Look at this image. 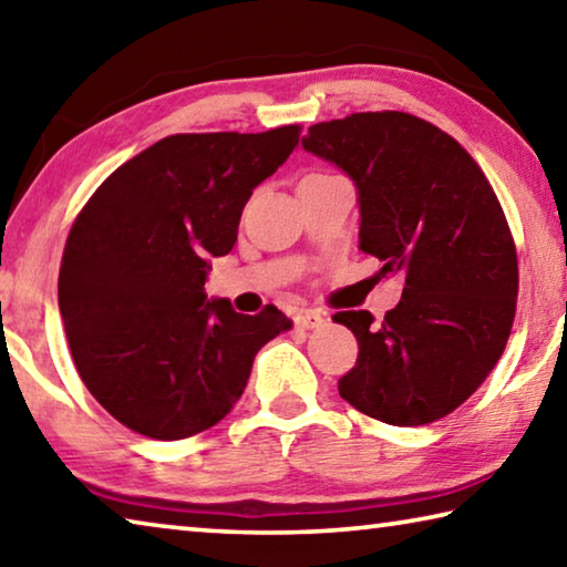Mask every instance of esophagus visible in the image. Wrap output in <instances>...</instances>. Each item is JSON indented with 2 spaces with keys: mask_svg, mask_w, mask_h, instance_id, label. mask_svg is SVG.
<instances>
[{
  "mask_svg": "<svg viewBox=\"0 0 567 567\" xmlns=\"http://www.w3.org/2000/svg\"><path fill=\"white\" fill-rule=\"evenodd\" d=\"M324 322H328V320H324V315L318 312V310H302V312L295 315V324L300 330H318V328H322Z\"/></svg>",
  "mask_w": 567,
  "mask_h": 567,
  "instance_id": "34e87169",
  "label": "esophagus"
}]
</instances>
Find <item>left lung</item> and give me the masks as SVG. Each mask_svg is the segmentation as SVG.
<instances>
[{
	"mask_svg": "<svg viewBox=\"0 0 567 567\" xmlns=\"http://www.w3.org/2000/svg\"><path fill=\"white\" fill-rule=\"evenodd\" d=\"M302 147L354 182L360 249L405 277L382 322L368 310L332 318L360 348L342 400L400 427L450 415L491 375L515 320L517 255L491 182L460 142L408 112L312 124Z\"/></svg>",
	"mask_w": 567,
	"mask_h": 567,
	"instance_id": "obj_1",
	"label": "left lung"
}]
</instances>
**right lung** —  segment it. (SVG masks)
Wrapping results in <instances>:
<instances>
[{"instance_id":"add662e5","label":"right lung","mask_w":567,"mask_h":567,"mask_svg":"<svg viewBox=\"0 0 567 567\" xmlns=\"http://www.w3.org/2000/svg\"><path fill=\"white\" fill-rule=\"evenodd\" d=\"M297 140L300 124L172 134L114 169L76 215L60 267L66 342L94 400L134 433L182 440L213 427L262 344L292 328L272 305L239 315L207 300L205 280Z\"/></svg>"}]
</instances>
